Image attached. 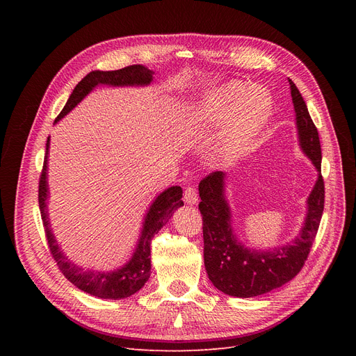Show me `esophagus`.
Wrapping results in <instances>:
<instances>
[{
    "label": "esophagus",
    "mask_w": 356,
    "mask_h": 356,
    "mask_svg": "<svg viewBox=\"0 0 356 356\" xmlns=\"http://www.w3.org/2000/svg\"><path fill=\"white\" fill-rule=\"evenodd\" d=\"M183 199L184 202L188 204H196L197 203V193L193 188H188L184 191V195H183Z\"/></svg>",
    "instance_id": "obj_1"
}]
</instances>
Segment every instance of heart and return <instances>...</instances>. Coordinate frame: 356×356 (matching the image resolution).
<instances>
[{
    "label": "heart",
    "instance_id": "heart-1",
    "mask_svg": "<svg viewBox=\"0 0 356 356\" xmlns=\"http://www.w3.org/2000/svg\"><path fill=\"white\" fill-rule=\"evenodd\" d=\"M273 106V97L263 86L232 81L212 93L203 114L211 121L227 120V140L241 145L268 122Z\"/></svg>",
    "mask_w": 356,
    "mask_h": 356
}]
</instances>
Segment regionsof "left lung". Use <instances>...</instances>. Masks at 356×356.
<instances>
[{"instance_id": "obj_1", "label": "left lung", "mask_w": 356, "mask_h": 356, "mask_svg": "<svg viewBox=\"0 0 356 356\" xmlns=\"http://www.w3.org/2000/svg\"><path fill=\"white\" fill-rule=\"evenodd\" d=\"M298 144L317 170L307 197V213L298 235L273 250L248 248L236 238L232 213L225 196V173L213 172L199 183V211L203 220V259L212 284L228 296L248 298L282 287L305 266L325 208L322 148L319 133L297 86L289 79Z\"/></svg>"}]
</instances>
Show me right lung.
Returning <instances> with one entry per match:
<instances>
[{
	"mask_svg": "<svg viewBox=\"0 0 356 356\" xmlns=\"http://www.w3.org/2000/svg\"><path fill=\"white\" fill-rule=\"evenodd\" d=\"M154 72L144 67L143 65L127 66L120 70H92L86 76L74 86L73 92L62 109L60 114L56 118L54 124L60 121L65 115L76 106L88 93L97 88L98 85H109V86H147L153 82ZM49 145L50 137L46 143V156L43 163V170L39 181V207L42 213L43 227L46 232V238L50 247V252L58 263L63 275L69 280L72 284L81 289L82 291L95 296L99 298H111V300H118L137 293L144 284L148 282L149 273H152V251L149 244L154 235L163 228L165 222H168L175 213V211L183 207V191L180 186H172V188L161 192L148 208L143 229L138 239L136 251L127 263L112 271H98V270H85L76 264L70 263L67 257L60 250L58 241H56L47 213V199H49V184H47V159H49Z\"/></svg>",
	"mask_w": 356,
	"mask_h": 356,
	"instance_id": "add662e5",
	"label": "right lung"
}]
</instances>
